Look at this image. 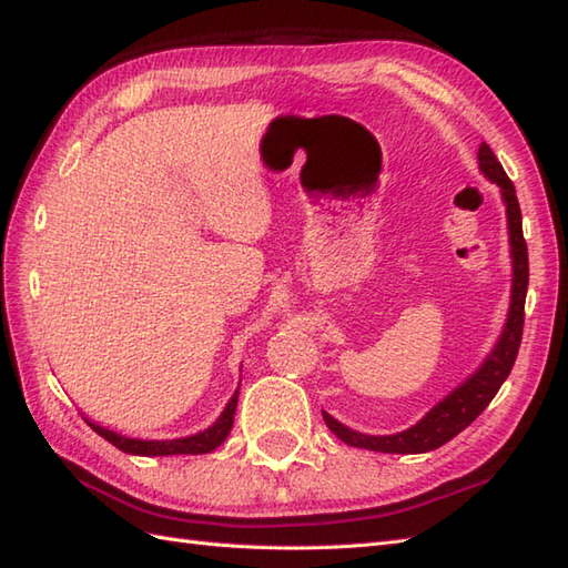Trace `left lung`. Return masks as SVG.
Instances as JSON below:
<instances>
[{"label": "left lung", "mask_w": 568, "mask_h": 568, "mask_svg": "<svg viewBox=\"0 0 568 568\" xmlns=\"http://www.w3.org/2000/svg\"><path fill=\"white\" fill-rule=\"evenodd\" d=\"M478 165L486 178L500 185L505 207H508V229H510V248H513V297H510V312L508 322L500 339L493 348V354L486 358L474 376L464 385L446 395L444 400L432 407L427 417H422L415 427H409L400 434H390V437H371V434H361L344 427L332 415L322 413L327 427L348 446H361V449L383 452V454H425L432 449H439L442 444L454 439L458 432L466 429L474 422L488 403L496 397L505 378L510 376L515 366L517 352H520L523 342V327H525V297H527V283H529V261H527V244L523 236V212L520 202L515 195V185L503 171L496 153L490 151L488 143H480L478 149Z\"/></svg>", "instance_id": "obj_1"}]
</instances>
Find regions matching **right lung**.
<instances>
[{
    "label": "right lung",
    "instance_id": "1",
    "mask_svg": "<svg viewBox=\"0 0 568 568\" xmlns=\"http://www.w3.org/2000/svg\"><path fill=\"white\" fill-rule=\"evenodd\" d=\"M236 397L239 390L234 393L232 400L224 407L222 417L214 422L210 429H204L195 437H185V439H173V442H143V439H129L122 437V434L104 429L100 425H94V422L84 419L88 425L104 437L110 444H114L116 449H122L126 454H136V456H171V454H210L214 452L216 446H220L226 437H229V429L234 425V413H236Z\"/></svg>",
    "mask_w": 568,
    "mask_h": 568
}]
</instances>
